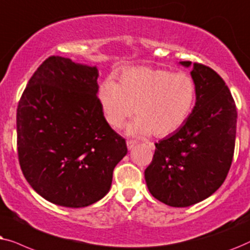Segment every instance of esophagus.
Returning <instances> with one entry per match:
<instances>
[{
    "instance_id": "1",
    "label": "esophagus",
    "mask_w": 250,
    "mask_h": 250,
    "mask_svg": "<svg viewBox=\"0 0 250 250\" xmlns=\"http://www.w3.org/2000/svg\"><path fill=\"white\" fill-rule=\"evenodd\" d=\"M135 145H137V142H136V141H127L128 149H132V148H134Z\"/></svg>"
}]
</instances>
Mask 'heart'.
<instances>
[{"mask_svg": "<svg viewBox=\"0 0 250 250\" xmlns=\"http://www.w3.org/2000/svg\"><path fill=\"white\" fill-rule=\"evenodd\" d=\"M98 101L113 129H121L135 113L127 129L130 136L166 137L184 125L195 101V84L185 73L138 66L123 69L119 83L106 80Z\"/></svg>", "mask_w": 250, "mask_h": 250, "instance_id": "b5f03b06", "label": "heart"}]
</instances>
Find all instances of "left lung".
<instances>
[{
    "instance_id": "8db88e82",
    "label": "left lung",
    "mask_w": 250,
    "mask_h": 250,
    "mask_svg": "<svg viewBox=\"0 0 250 250\" xmlns=\"http://www.w3.org/2000/svg\"><path fill=\"white\" fill-rule=\"evenodd\" d=\"M195 105L184 125L155 144L145 170L148 191L170 207H188L210 197L225 181L233 159L237 108L223 79L191 62Z\"/></svg>"
}]
</instances>
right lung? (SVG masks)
Masks as SVG:
<instances>
[{
  "mask_svg": "<svg viewBox=\"0 0 250 250\" xmlns=\"http://www.w3.org/2000/svg\"><path fill=\"white\" fill-rule=\"evenodd\" d=\"M96 66L52 56L27 83L17 108V146L26 181L42 198L68 208L107 194L125 141L104 118Z\"/></svg>",
  "mask_w": 250,
  "mask_h": 250,
  "instance_id": "obj_1",
  "label": "right lung"
}]
</instances>
